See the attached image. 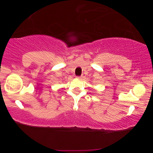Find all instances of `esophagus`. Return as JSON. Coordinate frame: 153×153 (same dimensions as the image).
Returning a JSON list of instances; mask_svg holds the SVG:
<instances>
[{
	"instance_id": "obj_1",
	"label": "esophagus",
	"mask_w": 153,
	"mask_h": 153,
	"mask_svg": "<svg viewBox=\"0 0 153 153\" xmlns=\"http://www.w3.org/2000/svg\"><path fill=\"white\" fill-rule=\"evenodd\" d=\"M76 77H77V78H78V79H81L82 76H76Z\"/></svg>"
}]
</instances>
